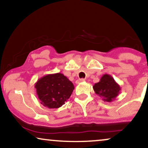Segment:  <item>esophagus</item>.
I'll return each mask as SVG.
<instances>
[{
    "label": "esophagus",
    "mask_w": 148,
    "mask_h": 148,
    "mask_svg": "<svg viewBox=\"0 0 148 148\" xmlns=\"http://www.w3.org/2000/svg\"><path fill=\"white\" fill-rule=\"evenodd\" d=\"M85 79H77L76 81V84H80V83H82L83 82H84Z\"/></svg>",
    "instance_id": "34e87169"
}]
</instances>
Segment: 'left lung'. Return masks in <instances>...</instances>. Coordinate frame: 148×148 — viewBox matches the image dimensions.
<instances>
[{"label":"left lung","mask_w":148,"mask_h":148,"mask_svg":"<svg viewBox=\"0 0 148 148\" xmlns=\"http://www.w3.org/2000/svg\"><path fill=\"white\" fill-rule=\"evenodd\" d=\"M95 93L102 98L104 102H111L120 94L121 87L114 78L108 74L103 75L100 82L93 86Z\"/></svg>","instance_id":"1"}]
</instances>
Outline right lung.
<instances>
[{"mask_svg": "<svg viewBox=\"0 0 148 148\" xmlns=\"http://www.w3.org/2000/svg\"><path fill=\"white\" fill-rule=\"evenodd\" d=\"M36 94L44 106L58 108L70 98L74 86L63 74H48L40 78L35 84Z\"/></svg>", "mask_w": 148, "mask_h": 148, "instance_id": "obj_1", "label": "right lung"}]
</instances>
